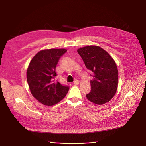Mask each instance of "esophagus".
Here are the masks:
<instances>
[{
    "label": "esophagus",
    "instance_id": "34e87169",
    "mask_svg": "<svg viewBox=\"0 0 146 146\" xmlns=\"http://www.w3.org/2000/svg\"><path fill=\"white\" fill-rule=\"evenodd\" d=\"M73 83L74 84V85H78V84L79 83V81L78 79H75L74 81L73 82Z\"/></svg>",
    "mask_w": 146,
    "mask_h": 146
}]
</instances>
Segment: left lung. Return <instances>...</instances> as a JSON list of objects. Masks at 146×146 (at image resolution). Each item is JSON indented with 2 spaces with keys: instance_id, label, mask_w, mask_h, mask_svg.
I'll use <instances>...</instances> for the list:
<instances>
[{
  "instance_id": "8db88e82",
  "label": "left lung",
  "mask_w": 146,
  "mask_h": 146,
  "mask_svg": "<svg viewBox=\"0 0 146 146\" xmlns=\"http://www.w3.org/2000/svg\"><path fill=\"white\" fill-rule=\"evenodd\" d=\"M85 66L92 72L91 90L86 96L98 105L109 102L115 94L118 72L115 62L109 54L98 46L90 45L78 50Z\"/></svg>"
}]
</instances>
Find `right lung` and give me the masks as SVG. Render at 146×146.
Listing matches in <instances>:
<instances>
[{
  "mask_svg": "<svg viewBox=\"0 0 146 146\" xmlns=\"http://www.w3.org/2000/svg\"><path fill=\"white\" fill-rule=\"evenodd\" d=\"M66 49H49L38 52L28 67L27 79L33 96L41 104L51 106L66 96L69 86L56 80V67Z\"/></svg>",
  "mask_w": 146,
  "mask_h": 146,
  "instance_id": "right-lung-1",
  "label": "right lung"
}]
</instances>
